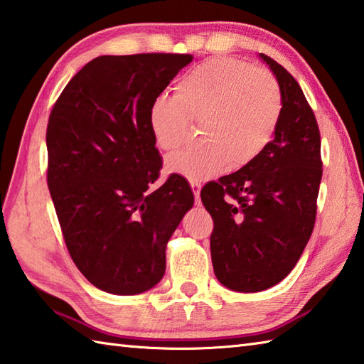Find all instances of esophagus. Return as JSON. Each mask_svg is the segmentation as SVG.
I'll return each mask as SVG.
<instances>
[{
    "label": "esophagus",
    "instance_id": "34e87169",
    "mask_svg": "<svg viewBox=\"0 0 364 364\" xmlns=\"http://www.w3.org/2000/svg\"><path fill=\"white\" fill-rule=\"evenodd\" d=\"M191 189L194 192V197H196V205H200V189H202V184L198 181H191Z\"/></svg>",
    "mask_w": 364,
    "mask_h": 364
}]
</instances>
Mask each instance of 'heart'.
I'll list each match as a JSON object with an SVG mask.
<instances>
[{
	"label": "heart",
	"mask_w": 364,
	"mask_h": 364,
	"mask_svg": "<svg viewBox=\"0 0 364 364\" xmlns=\"http://www.w3.org/2000/svg\"><path fill=\"white\" fill-rule=\"evenodd\" d=\"M282 112L274 75L233 58H211L192 68L176 83L175 96H161L149 110L156 145L173 153L194 135L203 141L172 156L167 170L191 181L219 173L232 162L243 167L273 139Z\"/></svg>",
	"instance_id": "b5f03b06"
}]
</instances>
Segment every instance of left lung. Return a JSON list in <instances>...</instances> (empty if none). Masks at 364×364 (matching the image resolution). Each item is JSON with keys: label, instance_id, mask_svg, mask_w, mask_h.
<instances>
[{"label": "left lung", "instance_id": "8db88e82", "mask_svg": "<svg viewBox=\"0 0 364 364\" xmlns=\"http://www.w3.org/2000/svg\"><path fill=\"white\" fill-rule=\"evenodd\" d=\"M279 83L274 139L238 172L202 188L213 218L211 260L220 284L237 291L276 286L300 260L314 230L322 180L320 131L300 85L260 53Z\"/></svg>", "mask_w": 364, "mask_h": 364}]
</instances>
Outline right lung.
I'll list each match as a JSON object with an SVG mask.
<instances>
[{"label": "right lung", "instance_id": "obj_1", "mask_svg": "<svg viewBox=\"0 0 364 364\" xmlns=\"http://www.w3.org/2000/svg\"><path fill=\"white\" fill-rule=\"evenodd\" d=\"M188 53L97 56L56 99L47 124V184L64 243L92 286L141 294L166 272V246L194 196L181 175L156 191L162 158L149 110Z\"/></svg>", "mask_w": 364, "mask_h": 364}]
</instances>
